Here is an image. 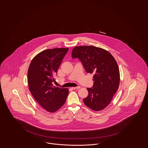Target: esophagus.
Returning a JSON list of instances; mask_svg holds the SVG:
<instances>
[{"label": "esophagus", "instance_id": "34e87169", "mask_svg": "<svg viewBox=\"0 0 148 148\" xmlns=\"http://www.w3.org/2000/svg\"><path fill=\"white\" fill-rule=\"evenodd\" d=\"M80 88V86H77V87H72L71 89L73 90H75V89H79Z\"/></svg>", "mask_w": 148, "mask_h": 148}]
</instances>
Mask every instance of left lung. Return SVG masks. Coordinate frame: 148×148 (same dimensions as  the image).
Returning a JSON list of instances; mask_svg holds the SVG:
<instances>
[{"mask_svg": "<svg viewBox=\"0 0 148 148\" xmlns=\"http://www.w3.org/2000/svg\"><path fill=\"white\" fill-rule=\"evenodd\" d=\"M73 58H78L88 73L94 74L92 88H87L85 105L94 111L108 106L118 90L119 69L115 59L107 50L94 46H77L73 48Z\"/></svg>", "mask_w": 148, "mask_h": 148, "instance_id": "left-lung-1", "label": "left lung"}]
</instances>
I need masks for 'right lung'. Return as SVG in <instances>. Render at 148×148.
I'll return each instance as SVG.
<instances>
[{"label":"right lung","instance_id":"obj_1","mask_svg":"<svg viewBox=\"0 0 148 148\" xmlns=\"http://www.w3.org/2000/svg\"><path fill=\"white\" fill-rule=\"evenodd\" d=\"M68 48L47 49L32 59L28 71L29 90L38 104L50 113L63 106L69 94L67 88L53 85L54 77Z\"/></svg>","mask_w":148,"mask_h":148}]
</instances>
